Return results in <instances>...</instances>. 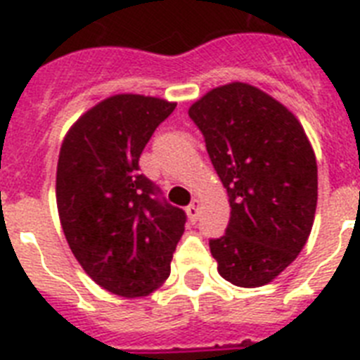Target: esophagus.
Here are the masks:
<instances>
[{
  "instance_id": "esophagus-1",
  "label": "esophagus",
  "mask_w": 360,
  "mask_h": 360,
  "mask_svg": "<svg viewBox=\"0 0 360 360\" xmlns=\"http://www.w3.org/2000/svg\"><path fill=\"white\" fill-rule=\"evenodd\" d=\"M187 217H189V221L195 222L198 219V213H200V202L193 200L189 206H187Z\"/></svg>"
}]
</instances>
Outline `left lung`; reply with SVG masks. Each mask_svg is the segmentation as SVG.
Here are the masks:
<instances>
[{
	"instance_id": "obj_1",
	"label": "left lung",
	"mask_w": 360,
	"mask_h": 360,
	"mask_svg": "<svg viewBox=\"0 0 360 360\" xmlns=\"http://www.w3.org/2000/svg\"><path fill=\"white\" fill-rule=\"evenodd\" d=\"M189 117L230 198L226 233L210 239L219 274L237 287H261L296 259L313 228V147L289 110L245 82L207 91Z\"/></svg>"
}]
</instances>
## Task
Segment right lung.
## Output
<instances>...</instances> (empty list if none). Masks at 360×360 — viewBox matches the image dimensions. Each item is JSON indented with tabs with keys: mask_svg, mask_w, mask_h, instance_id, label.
<instances>
[{
	"mask_svg": "<svg viewBox=\"0 0 360 360\" xmlns=\"http://www.w3.org/2000/svg\"><path fill=\"white\" fill-rule=\"evenodd\" d=\"M176 108L121 94L80 115L60 147L56 206L71 252L91 280L124 298L147 296L171 274L186 212L171 206L139 156Z\"/></svg>",
	"mask_w": 360,
	"mask_h": 360,
	"instance_id": "add662e5",
	"label": "right lung"
}]
</instances>
